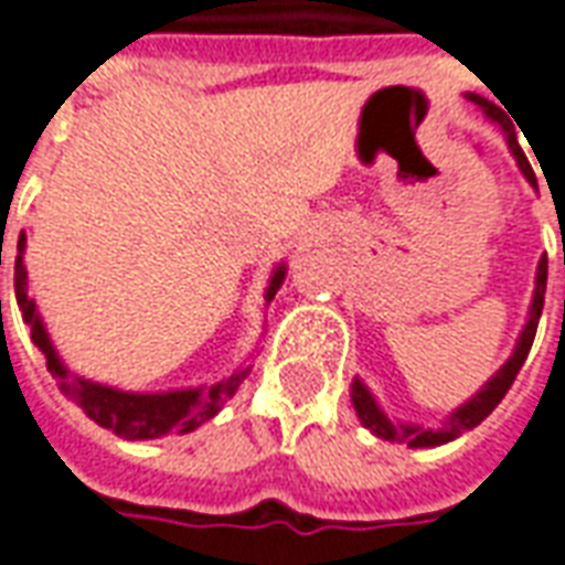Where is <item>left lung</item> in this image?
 Instances as JSON below:
<instances>
[{
    "label": "left lung",
    "instance_id": "8db88e82",
    "mask_svg": "<svg viewBox=\"0 0 565 565\" xmlns=\"http://www.w3.org/2000/svg\"><path fill=\"white\" fill-rule=\"evenodd\" d=\"M469 99H472L475 105H481V108H484V115L493 117L499 127L505 129L511 153L518 157L523 174L530 178V184H535L533 166H530L526 153H523L521 145H518V139H514V127H511V120L505 117V111H502L499 105L481 99V96H469ZM563 266H565V247H563ZM545 284H547V257L539 263V278H535V296H533V315H530V323L523 327V335H521V342H518V351H514V356H511L505 366L499 369L497 379L487 381V387L478 393V396H475L472 403H466L462 408H457V412H454V415H450L445 424L436 426V429H420V426H396V424H391L387 417L381 415V408L375 405V399H372V393H369L366 387L360 384V381H354V387H351V399H354V408H356V415H360V420H363V426H366V429H372V433H375L379 438H387V441H408V448H433V445H445V441H450V438H457L460 433H466V429H472V426L481 424V420H484V417L490 415V412H493L499 403H502V396L511 391V384H514V379H518L523 360H526L530 348H533L535 330H539V318H542V308H545Z\"/></svg>",
    "mask_w": 565,
    "mask_h": 565
}]
</instances>
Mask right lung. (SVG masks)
<instances>
[{
  "label": "right lung",
  "mask_w": 565,
  "mask_h": 565,
  "mask_svg": "<svg viewBox=\"0 0 565 565\" xmlns=\"http://www.w3.org/2000/svg\"><path fill=\"white\" fill-rule=\"evenodd\" d=\"M18 250H23V235H20ZM284 281V269L275 271L269 290H266V302H271V296L278 294V287ZM14 294H18V308L23 315V323L32 330V342L42 351L47 360V372L56 379V387L63 396H68L72 403H78L84 408V415L93 417L96 424L111 429L120 438H157L166 433H190L199 424H205L211 417L221 412L223 405L230 403L238 391V384L245 381V372H238L233 379H223L217 384H211L205 391H174V393H124L115 387H103L93 381L72 379L66 366L60 363L54 344L47 339V332L42 327V318L35 311V302L30 296V281H26V269L20 254L14 257ZM2 306V302H0Z\"/></svg>",
  "instance_id": "1"
}]
</instances>
